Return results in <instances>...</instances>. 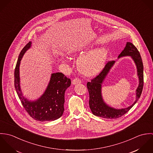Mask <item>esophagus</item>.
<instances>
[{"label": "esophagus", "instance_id": "esophagus-1", "mask_svg": "<svg viewBox=\"0 0 153 153\" xmlns=\"http://www.w3.org/2000/svg\"><path fill=\"white\" fill-rule=\"evenodd\" d=\"M81 82V81L79 79H78V78H75L72 80V85H75L76 84H80Z\"/></svg>", "mask_w": 153, "mask_h": 153}]
</instances>
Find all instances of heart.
<instances>
[{
  "label": "heart",
  "mask_w": 153,
  "mask_h": 153,
  "mask_svg": "<svg viewBox=\"0 0 153 153\" xmlns=\"http://www.w3.org/2000/svg\"><path fill=\"white\" fill-rule=\"evenodd\" d=\"M69 51L70 53H74L76 48H72ZM108 55V51L105 48H98L91 50L78 59L77 65L79 70L87 76L98 74L105 65Z\"/></svg>",
  "instance_id": "b5f03b06"
}]
</instances>
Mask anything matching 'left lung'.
Returning <instances> with one entry per match:
<instances>
[{
    "label": "left lung",
    "instance_id": "1",
    "mask_svg": "<svg viewBox=\"0 0 153 153\" xmlns=\"http://www.w3.org/2000/svg\"><path fill=\"white\" fill-rule=\"evenodd\" d=\"M127 56H131L135 64L137 69L139 84L136 89L135 101L130 107L122 109H116L111 107L104 101L101 93L102 84L109 73L110 69L115 62L114 61H109L107 63L100 74L92 79L91 82H88L87 84L89 94V105L94 115L100 117L110 119L120 118L131 109L140 98L144 85L143 64L139 51L133 44L129 42H127L124 50L119 55L118 58Z\"/></svg>",
    "mask_w": 153,
    "mask_h": 153
}]
</instances>
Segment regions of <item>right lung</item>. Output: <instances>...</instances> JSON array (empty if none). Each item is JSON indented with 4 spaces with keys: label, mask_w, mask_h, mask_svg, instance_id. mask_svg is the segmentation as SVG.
<instances>
[{
    "label": "right lung",
    "mask_w": 153,
    "mask_h": 153,
    "mask_svg": "<svg viewBox=\"0 0 153 153\" xmlns=\"http://www.w3.org/2000/svg\"><path fill=\"white\" fill-rule=\"evenodd\" d=\"M31 44V42L26 44L19 54L15 69V87L22 105L32 118L39 121H54L63 114L65 92L71 81L61 72L52 74L47 88L39 98L31 101L25 98L20 87L19 66L24 53L30 48Z\"/></svg>",
    "instance_id": "obj_1"
}]
</instances>
